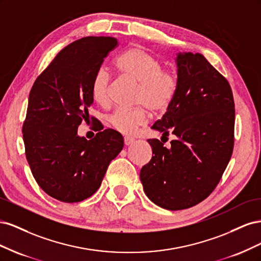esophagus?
<instances>
[{"label": "esophagus", "mask_w": 261, "mask_h": 261, "mask_svg": "<svg viewBox=\"0 0 261 261\" xmlns=\"http://www.w3.org/2000/svg\"><path fill=\"white\" fill-rule=\"evenodd\" d=\"M134 141H135V140H134L133 138L125 137V138H124V145H125L126 147H127V146H130V145H133V144H134Z\"/></svg>", "instance_id": "esophagus-1"}]
</instances>
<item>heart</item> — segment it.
I'll return each mask as SVG.
<instances>
[{
  "instance_id": "1",
  "label": "heart",
  "mask_w": 261,
  "mask_h": 261,
  "mask_svg": "<svg viewBox=\"0 0 261 261\" xmlns=\"http://www.w3.org/2000/svg\"><path fill=\"white\" fill-rule=\"evenodd\" d=\"M114 67L125 80L136 83L137 91L134 110L118 109L110 116L112 127L125 136H133L139 127L146 125L149 111L153 113L165 112L172 105L177 91V77L169 69H163L162 62L150 52L139 46L126 50L118 55ZM110 76L101 68L94 74L91 82V97L97 105H110Z\"/></svg>"
}]
</instances>
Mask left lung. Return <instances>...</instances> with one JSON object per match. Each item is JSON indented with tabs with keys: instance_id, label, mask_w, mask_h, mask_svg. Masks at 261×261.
I'll return each instance as SVG.
<instances>
[{
	"instance_id": "obj_1",
	"label": "left lung",
	"mask_w": 261,
	"mask_h": 261,
	"mask_svg": "<svg viewBox=\"0 0 261 261\" xmlns=\"http://www.w3.org/2000/svg\"><path fill=\"white\" fill-rule=\"evenodd\" d=\"M177 91L152 129L173 134L171 147L148 139L152 158L140 170L145 194L168 210L187 209L213 192L234 146V99L227 81L200 53L176 54Z\"/></svg>"
}]
</instances>
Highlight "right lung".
Listing matches in <instances>:
<instances>
[{"mask_svg":"<svg viewBox=\"0 0 261 261\" xmlns=\"http://www.w3.org/2000/svg\"><path fill=\"white\" fill-rule=\"evenodd\" d=\"M116 46L117 39L112 37L74 41L54 58L30 90L22 125L26 158L38 185L60 201L89 198L123 149V137L116 130L99 132L90 140L77 133L93 103L92 78Z\"/></svg>","mask_w":261,"mask_h":261,"instance_id":"right-lung-1","label":"right lung"}]
</instances>
